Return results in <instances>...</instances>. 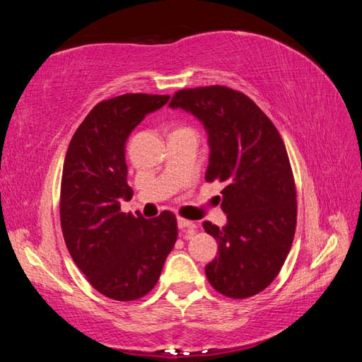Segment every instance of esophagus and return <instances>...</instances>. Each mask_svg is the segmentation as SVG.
<instances>
[{
	"instance_id": "obj_1",
	"label": "esophagus",
	"mask_w": 362,
	"mask_h": 362,
	"mask_svg": "<svg viewBox=\"0 0 362 362\" xmlns=\"http://www.w3.org/2000/svg\"><path fill=\"white\" fill-rule=\"evenodd\" d=\"M177 225H179L180 230H188L189 233H194L196 231V223L192 222V220H187L183 217L177 218Z\"/></svg>"
}]
</instances>
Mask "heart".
I'll return each instance as SVG.
<instances>
[{
    "label": "heart",
    "instance_id": "1",
    "mask_svg": "<svg viewBox=\"0 0 362 362\" xmlns=\"http://www.w3.org/2000/svg\"><path fill=\"white\" fill-rule=\"evenodd\" d=\"M179 131H192V129H189V127H177L174 132H179Z\"/></svg>",
    "mask_w": 362,
    "mask_h": 362
}]
</instances>
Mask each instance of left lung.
<instances>
[{
    "mask_svg": "<svg viewBox=\"0 0 362 362\" xmlns=\"http://www.w3.org/2000/svg\"><path fill=\"white\" fill-rule=\"evenodd\" d=\"M169 107L203 122L211 148L206 180L225 187L228 223H203L218 244L206 276L225 297H252L278 276L296 235L297 192L286 145L255 102L226 86L177 90Z\"/></svg>",
    "mask_w": 362,
    "mask_h": 362,
    "instance_id": "left-lung-1",
    "label": "left lung"
}]
</instances>
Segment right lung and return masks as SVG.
<instances>
[{"label":"right lung","mask_w":362,"mask_h":362,"mask_svg":"<svg viewBox=\"0 0 362 362\" xmlns=\"http://www.w3.org/2000/svg\"><path fill=\"white\" fill-rule=\"evenodd\" d=\"M169 95L122 94L90 110L70 140L60 183V225L66 249L102 296L131 302L156 286L177 241V218L163 211L144 218L121 211L131 199L126 140Z\"/></svg>","instance_id":"obj_1"}]
</instances>
